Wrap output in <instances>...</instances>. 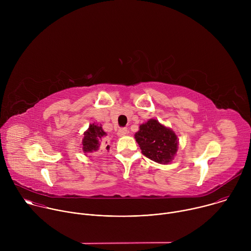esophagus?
I'll list each match as a JSON object with an SVG mask.
<instances>
[{"mask_svg": "<svg viewBox=\"0 0 251 251\" xmlns=\"http://www.w3.org/2000/svg\"><path fill=\"white\" fill-rule=\"evenodd\" d=\"M127 133H128V131H127L126 128H120V129L118 130V132H117V134H118L119 137H123V136L127 135Z\"/></svg>", "mask_w": 251, "mask_h": 251, "instance_id": "1", "label": "esophagus"}]
</instances>
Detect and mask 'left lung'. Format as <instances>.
Segmentation results:
<instances>
[{
	"label": "left lung",
	"mask_w": 251,
	"mask_h": 251,
	"mask_svg": "<svg viewBox=\"0 0 251 251\" xmlns=\"http://www.w3.org/2000/svg\"><path fill=\"white\" fill-rule=\"evenodd\" d=\"M142 154L159 164H169L177 151V137L175 132L156 119L141 124L135 134Z\"/></svg>",
	"instance_id": "obj_1"
}]
</instances>
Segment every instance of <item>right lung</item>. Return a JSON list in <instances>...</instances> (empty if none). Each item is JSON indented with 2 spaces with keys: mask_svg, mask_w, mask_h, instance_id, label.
<instances>
[{
  "mask_svg": "<svg viewBox=\"0 0 251 251\" xmlns=\"http://www.w3.org/2000/svg\"><path fill=\"white\" fill-rule=\"evenodd\" d=\"M106 136L101 125L90 124L88 129L84 132L82 140V150L84 153H93L99 150L100 141L102 137Z\"/></svg>",
  "mask_w": 251,
  "mask_h": 251,
  "instance_id": "1",
  "label": "right lung"
}]
</instances>
